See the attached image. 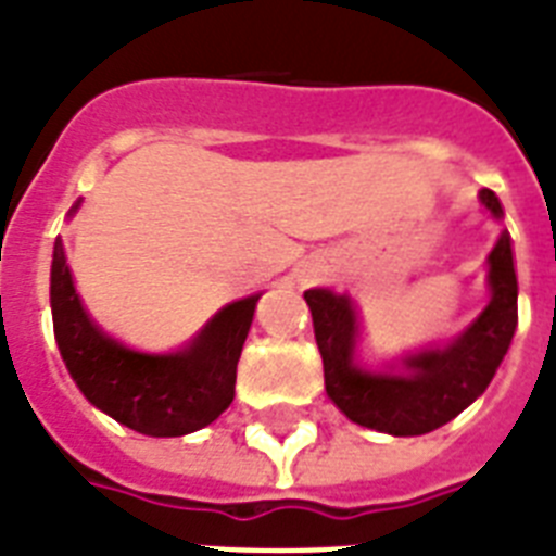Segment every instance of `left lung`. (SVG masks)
Returning <instances> with one entry per match:
<instances>
[{"mask_svg": "<svg viewBox=\"0 0 556 556\" xmlns=\"http://www.w3.org/2000/svg\"><path fill=\"white\" fill-rule=\"evenodd\" d=\"M479 195L500 218L493 190ZM491 305L453 346L409 357L404 371L357 369L352 364L357 320L349 296L326 288L305 291L331 401L355 424L389 435H424L453 421L488 389L517 329V270L508 233L491 253Z\"/></svg>", "mask_w": 556, "mask_h": 556, "instance_id": "1", "label": "left lung"}]
</instances>
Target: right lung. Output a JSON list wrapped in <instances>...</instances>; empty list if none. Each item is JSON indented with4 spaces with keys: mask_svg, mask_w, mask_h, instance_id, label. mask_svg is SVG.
<instances>
[{
    "mask_svg": "<svg viewBox=\"0 0 556 556\" xmlns=\"http://www.w3.org/2000/svg\"><path fill=\"white\" fill-rule=\"evenodd\" d=\"M260 296H244L207 323L192 346L143 355L121 346L91 323L74 291L63 242L51 262V314L65 366L91 404L143 435H187L216 421L233 401L236 364Z\"/></svg>",
    "mask_w": 556,
    "mask_h": 556,
    "instance_id": "obj_1",
    "label": "right lung"
}]
</instances>
